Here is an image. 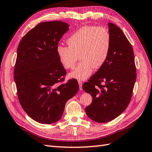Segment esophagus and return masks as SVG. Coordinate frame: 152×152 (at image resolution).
I'll list each match as a JSON object with an SVG mask.
<instances>
[{
	"instance_id": "obj_1",
	"label": "esophagus",
	"mask_w": 152,
	"mask_h": 152,
	"mask_svg": "<svg viewBox=\"0 0 152 152\" xmlns=\"http://www.w3.org/2000/svg\"><path fill=\"white\" fill-rule=\"evenodd\" d=\"M78 83H79V86H80V90H82V82L81 81H78Z\"/></svg>"
}]
</instances>
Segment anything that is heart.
<instances>
[{"label":"heart","instance_id":"1","mask_svg":"<svg viewBox=\"0 0 152 152\" xmlns=\"http://www.w3.org/2000/svg\"><path fill=\"white\" fill-rule=\"evenodd\" d=\"M67 42L69 46L59 45L56 49L59 61L65 69H72L80 56L81 63L69 76L85 80L91 75L94 68H100L107 61L111 37L104 27L85 26L73 33Z\"/></svg>","mask_w":152,"mask_h":152}]
</instances>
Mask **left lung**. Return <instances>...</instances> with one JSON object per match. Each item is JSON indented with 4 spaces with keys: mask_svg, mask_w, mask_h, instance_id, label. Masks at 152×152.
<instances>
[{
    "mask_svg": "<svg viewBox=\"0 0 152 152\" xmlns=\"http://www.w3.org/2000/svg\"><path fill=\"white\" fill-rule=\"evenodd\" d=\"M108 27L111 37L108 58L83 85V90L93 98L91 104L85 108L86 113L98 123L113 120L126 110L137 79L131 44L120 27L110 22Z\"/></svg>",
    "mask_w": 152,
    "mask_h": 152,
    "instance_id": "8db88e82",
    "label": "left lung"
}]
</instances>
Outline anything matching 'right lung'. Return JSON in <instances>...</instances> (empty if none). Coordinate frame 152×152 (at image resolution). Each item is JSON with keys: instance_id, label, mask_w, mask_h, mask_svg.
Wrapping results in <instances>:
<instances>
[{"instance_id": "add662e5", "label": "right lung", "mask_w": 152, "mask_h": 152, "mask_svg": "<svg viewBox=\"0 0 152 152\" xmlns=\"http://www.w3.org/2000/svg\"><path fill=\"white\" fill-rule=\"evenodd\" d=\"M69 26L60 20L41 22L18 46L14 77L19 103L32 119L42 124L59 121L67 101L79 90L75 79L61 83L66 71L56 51Z\"/></svg>"}]
</instances>
